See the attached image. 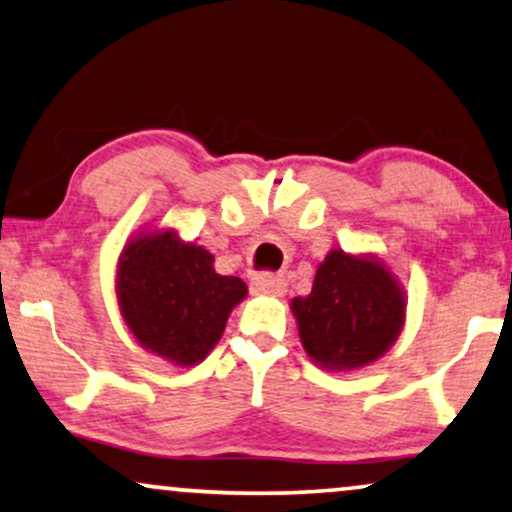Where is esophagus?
<instances>
[{
  "label": "esophagus",
  "mask_w": 512,
  "mask_h": 512,
  "mask_svg": "<svg viewBox=\"0 0 512 512\" xmlns=\"http://www.w3.org/2000/svg\"><path fill=\"white\" fill-rule=\"evenodd\" d=\"M251 292L268 294V296H282L287 292V280L282 275L258 273L251 277Z\"/></svg>",
  "instance_id": "esophagus-1"
}]
</instances>
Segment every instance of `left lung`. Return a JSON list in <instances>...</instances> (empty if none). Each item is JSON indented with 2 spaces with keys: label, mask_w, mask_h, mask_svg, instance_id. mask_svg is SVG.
<instances>
[{
  "label": "left lung",
  "mask_w": 512,
  "mask_h": 512,
  "mask_svg": "<svg viewBox=\"0 0 512 512\" xmlns=\"http://www.w3.org/2000/svg\"><path fill=\"white\" fill-rule=\"evenodd\" d=\"M292 311L315 363L353 370L377 361L396 342L406 299L380 261L334 249L315 273L311 294L296 296Z\"/></svg>",
  "instance_id": "8db88e82"
}]
</instances>
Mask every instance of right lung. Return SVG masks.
Segmentation results:
<instances>
[{
  "mask_svg": "<svg viewBox=\"0 0 512 512\" xmlns=\"http://www.w3.org/2000/svg\"><path fill=\"white\" fill-rule=\"evenodd\" d=\"M118 306L144 349L175 365H194L223 337L227 315L246 296L235 275H218L206 249L173 230L125 246L118 261Z\"/></svg>",
  "mask_w": 512,
  "mask_h": 512,
  "instance_id": "right-lung-1",
  "label": "right lung"
}]
</instances>
